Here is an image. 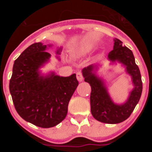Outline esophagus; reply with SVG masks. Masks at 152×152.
<instances>
[{
	"label": "esophagus",
	"mask_w": 152,
	"mask_h": 152,
	"mask_svg": "<svg viewBox=\"0 0 152 152\" xmlns=\"http://www.w3.org/2000/svg\"><path fill=\"white\" fill-rule=\"evenodd\" d=\"M76 77H77V79L78 81H82L83 80H84V77H83V75H82V73L80 72H77V73H76Z\"/></svg>",
	"instance_id": "34e87169"
}]
</instances>
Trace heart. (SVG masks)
<instances>
[{
    "instance_id": "obj_1",
    "label": "heart",
    "mask_w": 152,
    "mask_h": 152,
    "mask_svg": "<svg viewBox=\"0 0 152 152\" xmlns=\"http://www.w3.org/2000/svg\"><path fill=\"white\" fill-rule=\"evenodd\" d=\"M91 50V46L88 44H79L74 47L72 50V53L73 55L77 56H84L89 53Z\"/></svg>"
}]
</instances>
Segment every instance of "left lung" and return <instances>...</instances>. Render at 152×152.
Here are the masks:
<instances>
[{"instance_id":"8db88e82","label":"left lung","mask_w":152,"mask_h":152,"mask_svg":"<svg viewBox=\"0 0 152 152\" xmlns=\"http://www.w3.org/2000/svg\"><path fill=\"white\" fill-rule=\"evenodd\" d=\"M107 59L112 63L117 61L122 64L132 77L134 88L124 103L118 104L113 101L104 80L96 75L97 64L83 68L82 75L84 81L91 87V111L93 116L101 123L116 124L128 119L139 103L142 92V77L132 52L123 45L118 39H114L113 49L108 54Z\"/></svg>"}]
</instances>
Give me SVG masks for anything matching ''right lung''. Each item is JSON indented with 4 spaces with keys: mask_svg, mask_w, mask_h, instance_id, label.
Instances as JSON below:
<instances>
[{
    "mask_svg": "<svg viewBox=\"0 0 152 152\" xmlns=\"http://www.w3.org/2000/svg\"><path fill=\"white\" fill-rule=\"evenodd\" d=\"M51 46L36 42L26 48L14 61L9 84L19 115L42 128L53 127L66 117L68 103L78 85L75 74L61 77L54 72L41 73L39 69L51 57L45 52ZM61 49L58 48L56 54Z\"/></svg>",
    "mask_w": 152,
    "mask_h": 152,
    "instance_id": "obj_1",
    "label": "right lung"
}]
</instances>
